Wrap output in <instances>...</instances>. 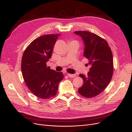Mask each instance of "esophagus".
Instances as JSON below:
<instances>
[{"mask_svg": "<svg viewBox=\"0 0 132 132\" xmlns=\"http://www.w3.org/2000/svg\"><path fill=\"white\" fill-rule=\"evenodd\" d=\"M67 75L70 78H74L75 77V74H69V73H67Z\"/></svg>", "mask_w": 132, "mask_h": 132, "instance_id": "1", "label": "esophagus"}]
</instances>
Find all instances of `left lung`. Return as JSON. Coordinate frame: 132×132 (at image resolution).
Listing matches in <instances>:
<instances>
[{
  "label": "left lung",
  "instance_id": "left-lung-1",
  "mask_svg": "<svg viewBox=\"0 0 132 132\" xmlns=\"http://www.w3.org/2000/svg\"><path fill=\"white\" fill-rule=\"evenodd\" d=\"M74 33L84 41V57L88 60L90 66L87 77L82 74L79 75L84 80V85L78 92L87 98L93 97L101 93L112 79V53L107 42L96 34L88 31Z\"/></svg>",
  "mask_w": 132,
  "mask_h": 132
}]
</instances>
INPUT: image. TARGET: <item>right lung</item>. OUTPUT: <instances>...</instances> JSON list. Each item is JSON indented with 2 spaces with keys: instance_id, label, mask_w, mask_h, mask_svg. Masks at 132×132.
Returning <instances> with one entry per match:
<instances>
[{
  "instance_id": "1",
  "label": "right lung",
  "mask_w": 132,
  "mask_h": 132,
  "mask_svg": "<svg viewBox=\"0 0 132 132\" xmlns=\"http://www.w3.org/2000/svg\"><path fill=\"white\" fill-rule=\"evenodd\" d=\"M59 36L60 34L41 36L34 40L23 54L21 71L26 85L42 99H48L56 95L59 83L63 79L62 72H57L46 66Z\"/></svg>"
}]
</instances>
